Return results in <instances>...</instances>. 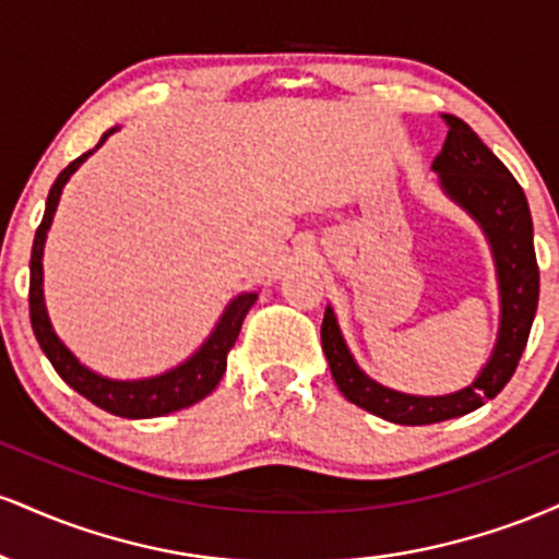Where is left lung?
<instances>
[{"label":"left lung","mask_w":559,"mask_h":559,"mask_svg":"<svg viewBox=\"0 0 559 559\" xmlns=\"http://www.w3.org/2000/svg\"><path fill=\"white\" fill-rule=\"evenodd\" d=\"M449 126L447 141L433 159L441 189L471 213L491 243L499 281V333L489 362L471 386L444 396H413L376 383L357 368L346 349L336 316L325 307L320 342L331 376L342 394L357 407L400 426H428L473 413L507 386L528 342L538 305V265L534 252V223L521 183L512 178L489 146L465 120L441 115Z\"/></svg>","instance_id":"obj_1"}]
</instances>
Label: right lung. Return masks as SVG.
I'll list each match as a JSON object with an SVG mask.
<instances>
[{"label": "right lung", "instance_id": "obj_1", "mask_svg": "<svg viewBox=\"0 0 559 559\" xmlns=\"http://www.w3.org/2000/svg\"><path fill=\"white\" fill-rule=\"evenodd\" d=\"M118 131V126L110 128L105 136L99 139V144L92 152L81 155L79 159L68 165L66 170L57 176L47 197V210H44L41 226L36 228L34 236V249H31V288H28V307H31V325H34V336L41 352L47 355V360L52 362L57 376L68 383L70 389L79 391L81 396H86L88 402L96 407L107 409V413L120 415V418H159V415L176 413V409L191 407L199 400L210 394L217 386L223 373H226V360L230 346L239 338L241 323L247 318L249 307L254 305L258 294L247 292L239 294L230 305L226 307L213 333L207 336L194 355L189 360L178 365V368L168 370V373L155 376V378H139V381H115V378H105L94 370H88L86 365L79 362V357L68 349L66 344L57 338V333L49 323L47 305H44V241H47V230L52 226V217L60 202L62 186L68 183V178L81 168V163L88 155H94L102 144H105L110 133Z\"/></svg>", "mask_w": 559, "mask_h": 559}]
</instances>
